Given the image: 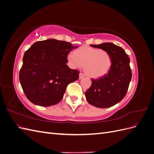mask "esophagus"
Returning <instances> with one entry per match:
<instances>
[{
    "instance_id": "1",
    "label": "esophagus",
    "mask_w": 154,
    "mask_h": 154,
    "mask_svg": "<svg viewBox=\"0 0 154 154\" xmlns=\"http://www.w3.org/2000/svg\"><path fill=\"white\" fill-rule=\"evenodd\" d=\"M85 76V75L82 73H80V75H79V79H82Z\"/></svg>"
}]
</instances>
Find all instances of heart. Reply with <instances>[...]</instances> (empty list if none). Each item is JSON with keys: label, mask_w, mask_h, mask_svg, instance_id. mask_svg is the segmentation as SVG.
I'll return each instance as SVG.
<instances>
[{"label": "heart", "mask_w": 154, "mask_h": 154, "mask_svg": "<svg viewBox=\"0 0 154 154\" xmlns=\"http://www.w3.org/2000/svg\"><path fill=\"white\" fill-rule=\"evenodd\" d=\"M67 55L69 63L73 68L83 66L88 76L99 78L108 73L112 66L111 57L105 50L82 46Z\"/></svg>", "instance_id": "b5f03b06"}]
</instances>
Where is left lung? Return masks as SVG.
Returning <instances> with one entry per match:
<instances>
[{
  "label": "left lung",
  "instance_id": "left-lung-1",
  "mask_svg": "<svg viewBox=\"0 0 154 154\" xmlns=\"http://www.w3.org/2000/svg\"><path fill=\"white\" fill-rule=\"evenodd\" d=\"M108 52L112 66L102 78L92 79V85L85 92L87 102L97 108H108L122 101L125 96L132 79L130 58L123 48L112 43L91 45Z\"/></svg>",
  "mask_w": 154,
  "mask_h": 154
}]
</instances>
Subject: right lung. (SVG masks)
<instances>
[{"label": "right lung", "instance_id": "add662e5", "mask_svg": "<svg viewBox=\"0 0 154 154\" xmlns=\"http://www.w3.org/2000/svg\"><path fill=\"white\" fill-rule=\"evenodd\" d=\"M78 47L67 42L48 39L36 42L26 51L19 80L31 103L49 106L62 100L67 86L79 78L80 72L67 65V54Z\"/></svg>", "mask_w": 154, "mask_h": 154}]
</instances>
